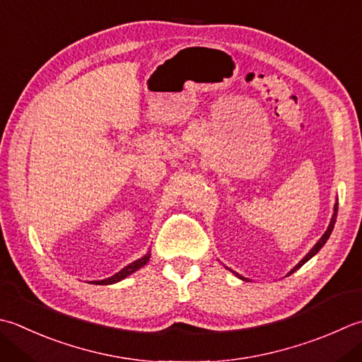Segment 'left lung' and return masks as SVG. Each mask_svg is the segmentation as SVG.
<instances>
[{
    "mask_svg": "<svg viewBox=\"0 0 362 362\" xmlns=\"http://www.w3.org/2000/svg\"><path fill=\"white\" fill-rule=\"evenodd\" d=\"M337 207H339V204L336 202V205H334V214H332V218H331V221H329V226H328V229H327V232H325L323 233V235H322V238L320 240H318V242L315 243V246L313 247V250H310L308 254H306V256H304L303 257V260H300V264L298 265H296V267H293L292 268V272H290L288 274H292L293 272H296V270H298V268H301L304 264H306V262L309 260V259H313L314 256H315V254L318 252V251H320L322 250V247H323V245L325 243H327V240L329 238V235H331V232H332V229H334V224H336V218H337ZM237 274V273H235ZM238 276V278L240 279H243V281H247L246 278H243V276H240V274H237Z\"/></svg>",
    "mask_w": 362,
    "mask_h": 362,
    "instance_id": "1",
    "label": "left lung"
}]
</instances>
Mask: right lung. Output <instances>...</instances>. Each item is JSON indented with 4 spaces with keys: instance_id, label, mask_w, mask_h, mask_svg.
<instances>
[{
    "instance_id": "obj_1",
    "label": "right lung",
    "mask_w": 362,
    "mask_h": 362,
    "mask_svg": "<svg viewBox=\"0 0 362 362\" xmlns=\"http://www.w3.org/2000/svg\"><path fill=\"white\" fill-rule=\"evenodd\" d=\"M148 259H151V251H148L144 257H141V259H138V260H134V262H132L130 265L124 267L122 270L117 272L116 274H112L111 278H106V279H102V281H92V284H98V286H110V284H116V282L125 279L127 276H130L132 273H134L136 270H139V268H143V267L147 264V262H148Z\"/></svg>"
}]
</instances>
